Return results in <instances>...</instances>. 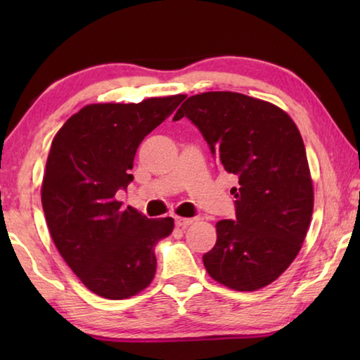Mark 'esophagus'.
<instances>
[{
	"mask_svg": "<svg viewBox=\"0 0 360 360\" xmlns=\"http://www.w3.org/2000/svg\"><path fill=\"white\" fill-rule=\"evenodd\" d=\"M192 222H193V219H188V217H176L174 219L176 227H179V229H186L187 225H191Z\"/></svg>",
	"mask_w": 360,
	"mask_h": 360,
	"instance_id": "esophagus-1",
	"label": "esophagus"
}]
</instances>
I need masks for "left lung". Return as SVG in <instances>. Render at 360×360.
<instances>
[{"label":"left lung","mask_w":360,"mask_h":360,"mask_svg":"<svg viewBox=\"0 0 360 360\" xmlns=\"http://www.w3.org/2000/svg\"><path fill=\"white\" fill-rule=\"evenodd\" d=\"M187 117L219 165L238 178L235 221L216 224L206 271L230 289L265 288L297 257L313 214V182L297 125L283 109L235 92L188 96Z\"/></svg>","instance_id":"1"}]
</instances>
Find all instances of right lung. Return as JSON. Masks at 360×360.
I'll list each match as a JSON object with an SVG mask.
<instances>
[{
    "label": "right lung",
    "mask_w": 360,
    "mask_h": 360,
    "mask_svg": "<svg viewBox=\"0 0 360 360\" xmlns=\"http://www.w3.org/2000/svg\"><path fill=\"white\" fill-rule=\"evenodd\" d=\"M184 98L89 105L53 138L41 188L42 210L58 252L96 295L122 300L154 279V246L172 233L174 221L124 208L115 193L133 181L138 146Z\"/></svg>",
    "instance_id": "right-lung-1"
}]
</instances>
